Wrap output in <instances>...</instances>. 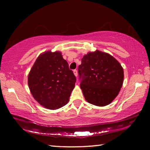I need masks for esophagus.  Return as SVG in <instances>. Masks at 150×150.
Instances as JSON below:
<instances>
[{
	"label": "esophagus",
	"instance_id": "1",
	"mask_svg": "<svg viewBox=\"0 0 150 150\" xmlns=\"http://www.w3.org/2000/svg\"><path fill=\"white\" fill-rule=\"evenodd\" d=\"M73 73H74V75H75V77H77V75H78V73H77V69H74V70H73Z\"/></svg>",
	"mask_w": 150,
	"mask_h": 150
}]
</instances>
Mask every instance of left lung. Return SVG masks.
Returning <instances> with one entry per match:
<instances>
[{"instance_id":"1","label":"left lung","mask_w":150,"mask_h":150,"mask_svg":"<svg viewBox=\"0 0 150 150\" xmlns=\"http://www.w3.org/2000/svg\"><path fill=\"white\" fill-rule=\"evenodd\" d=\"M78 73L85 98L96 106L109 105L123 84L124 71L120 63L110 54L98 50L83 56Z\"/></svg>"}]
</instances>
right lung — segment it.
<instances>
[{"mask_svg":"<svg viewBox=\"0 0 150 150\" xmlns=\"http://www.w3.org/2000/svg\"><path fill=\"white\" fill-rule=\"evenodd\" d=\"M75 82V76L62 53L50 51L40 55L28 78L32 96L50 110H56L69 102Z\"/></svg>","mask_w":150,"mask_h":150,"instance_id":"1","label":"right lung"}]
</instances>
